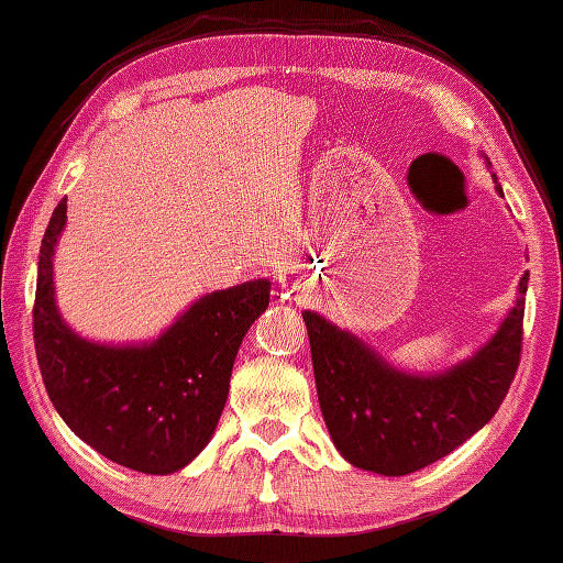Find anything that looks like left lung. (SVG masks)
Wrapping results in <instances>:
<instances>
[{
    "label": "left lung",
    "instance_id": "1",
    "mask_svg": "<svg viewBox=\"0 0 563 563\" xmlns=\"http://www.w3.org/2000/svg\"><path fill=\"white\" fill-rule=\"evenodd\" d=\"M527 283L523 273L517 305L487 345L437 375H407L352 332L305 310L322 419L338 452L357 470L405 476L479 432L517 375Z\"/></svg>",
    "mask_w": 563,
    "mask_h": 563
}]
</instances>
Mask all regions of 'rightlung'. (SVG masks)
Segmentation results:
<instances>
[{
	"mask_svg": "<svg viewBox=\"0 0 563 563\" xmlns=\"http://www.w3.org/2000/svg\"><path fill=\"white\" fill-rule=\"evenodd\" d=\"M66 198L40 251L34 347L46 395L79 440L144 474L184 470L211 442L231 387L238 347L271 302V280L198 298L144 345H99L76 335L54 298V247Z\"/></svg>",
	"mask_w": 563,
	"mask_h": 563,
	"instance_id": "obj_1",
	"label": "right lung"
}]
</instances>
